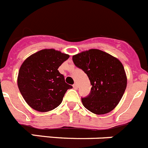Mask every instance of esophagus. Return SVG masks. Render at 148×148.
<instances>
[{"label":"esophagus","mask_w":148,"mask_h":148,"mask_svg":"<svg viewBox=\"0 0 148 148\" xmlns=\"http://www.w3.org/2000/svg\"><path fill=\"white\" fill-rule=\"evenodd\" d=\"M73 88L75 89V90H77V89H78V84H77L76 83H75L73 85Z\"/></svg>","instance_id":"esophagus-1"}]
</instances>
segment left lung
<instances>
[{
	"mask_svg": "<svg viewBox=\"0 0 148 148\" xmlns=\"http://www.w3.org/2000/svg\"><path fill=\"white\" fill-rule=\"evenodd\" d=\"M73 61L87 74L92 85L90 94L82 98L84 108L97 115L113 110L127 87L126 74L119 60L105 52L92 49L73 56Z\"/></svg>",
	"mask_w": 148,
	"mask_h": 148,
	"instance_id": "1",
	"label": "left lung"
}]
</instances>
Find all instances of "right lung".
<instances>
[{
	"label": "right lung",
	"mask_w": 148,
	"mask_h": 148,
	"mask_svg": "<svg viewBox=\"0 0 148 148\" xmlns=\"http://www.w3.org/2000/svg\"><path fill=\"white\" fill-rule=\"evenodd\" d=\"M69 55L53 49H45L23 61L18 76V86L26 102L35 110L47 112L61 104L68 89L58 67Z\"/></svg>",
	"instance_id": "right-lung-1"
}]
</instances>
